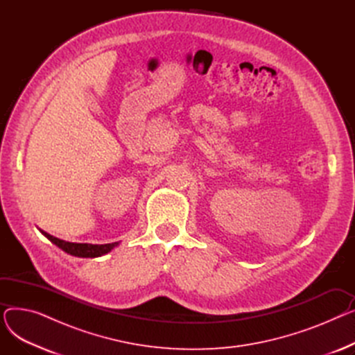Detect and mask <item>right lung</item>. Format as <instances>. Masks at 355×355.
Listing matches in <instances>:
<instances>
[{"label": "right lung", "instance_id": "1", "mask_svg": "<svg viewBox=\"0 0 355 355\" xmlns=\"http://www.w3.org/2000/svg\"><path fill=\"white\" fill-rule=\"evenodd\" d=\"M42 233L50 240L55 246H59L62 250L71 256H78V257H99L106 253H109L118 243H107V245H89V243H70V241L60 240L58 237H54L46 232L42 230Z\"/></svg>", "mask_w": 355, "mask_h": 355}]
</instances>
